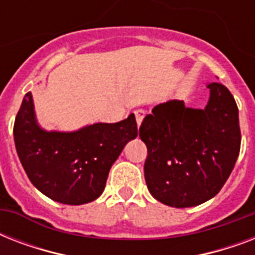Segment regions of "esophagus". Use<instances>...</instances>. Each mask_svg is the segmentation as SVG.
I'll return each mask as SVG.
<instances>
[{
	"label": "esophagus",
	"mask_w": 255,
	"mask_h": 255,
	"mask_svg": "<svg viewBox=\"0 0 255 255\" xmlns=\"http://www.w3.org/2000/svg\"><path fill=\"white\" fill-rule=\"evenodd\" d=\"M144 116H145V112H144L143 110H137V111H135L136 123H137V126H139V127H140V124H141V122H143Z\"/></svg>",
	"instance_id": "esophagus-1"
}]
</instances>
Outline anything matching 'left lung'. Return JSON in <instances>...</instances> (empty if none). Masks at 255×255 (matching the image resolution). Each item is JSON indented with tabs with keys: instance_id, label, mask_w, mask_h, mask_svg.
Returning a JSON list of instances; mask_svg holds the SVG:
<instances>
[{
	"instance_id": "left-lung-1",
	"label": "left lung",
	"mask_w": 255,
	"mask_h": 255,
	"mask_svg": "<svg viewBox=\"0 0 255 255\" xmlns=\"http://www.w3.org/2000/svg\"><path fill=\"white\" fill-rule=\"evenodd\" d=\"M204 110L182 100L157 104L144 118L140 139L147 145L144 177L157 201L190 208L213 198L233 170L241 147L238 107L221 83H209Z\"/></svg>"
}]
</instances>
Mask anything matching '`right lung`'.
Segmentation results:
<instances>
[{
  "mask_svg": "<svg viewBox=\"0 0 255 255\" xmlns=\"http://www.w3.org/2000/svg\"><path fill=\"white\" fill-rule=\"evenodd\" d=\"M14 143L27 177L39 192L66 205H82L103 193L108 172L126 144L137 136L135 115L74 132L42 129L31 92L14 122Z\"/></svg>",
  "mask_w": 255,
  "mask_h": 255,
  "instance_id": "right-lung-1",
  "label": "right lung"
}]
</instances>
